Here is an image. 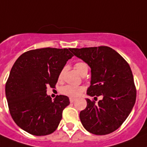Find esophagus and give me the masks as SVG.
Returning <instances> with one entry per match:
<instances>
[{
    "label": "esophagus",
    "mask_w": 147,
    "mask_h": 147,
    "mask_svg": "<svg viewBox=\"0 0 147 147\" xmlns=\"http://www.w3.org/2000/svg\"><path fill=\"white\" fill-rule=\"evenodd\" d=\"M75 100H76V98H69V101H70V102H71V103H72V102H75Z\"/></svg>",
    "instance_id": "34e87169"
}]
</instances>
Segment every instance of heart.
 Segmentation results:
<instances>
[{"label":"heart","instance_id":"obj_1","mask_svg":"<svg viewBox=\"0 0 147 147\" xmlns=\"http://www.w3.org/2000/svg\"><path fill=\"white\" fill-rule=\"evenodd\" d=\"M75 68L80 75L83 76L84 74H87L88 71V65L84 62H78L75 64ZM63 70L60 72L59 78H61L63 73ZM84 91V87L81 86H73V85H66L61 88V92L69 97H77L81 94Z\"/></svg>","mask_w":147,"mask_h":147}]
</instances>
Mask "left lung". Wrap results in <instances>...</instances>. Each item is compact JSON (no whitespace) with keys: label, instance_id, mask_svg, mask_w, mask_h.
<instances>
[{"label":"left lung","instance_id":"1","mask_svg":"<svg viewBox=\"0 0 147 147\" xmlns=\"http://www.w3.org/2000/svg\"><path fill=\"white\" fill-rule=\"evenodd\" d=\"M70 51L90 67V96H102L98 103L86 98L87 107L80 112L84 129L105 135L119 128L129 117L136 100V89L129 63L108 46L70 49Z\"/></svg>","mask_w":147,"mask_h":147}]
</instances>
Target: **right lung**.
<instances>
[{
	"label": "right lung",
	"mask_w": 147,
	"mask_h": 147,
	"mask_svg": "<svg viewBox=\"0 0 147 147\" xmlns=\"http://www.w3.org/2000/svg\"><path fill=\"white\" fill-rule=\"evenodd\" d=\"M70 49L44 48L28 51L15 62L6 84L5 92L14 122L22 129L36 135L53 133L69 105L66 96L52 101L47 86L55 87L68 60Z\"/></svg>",
	"instance_id": "1"
}]
</instances>
